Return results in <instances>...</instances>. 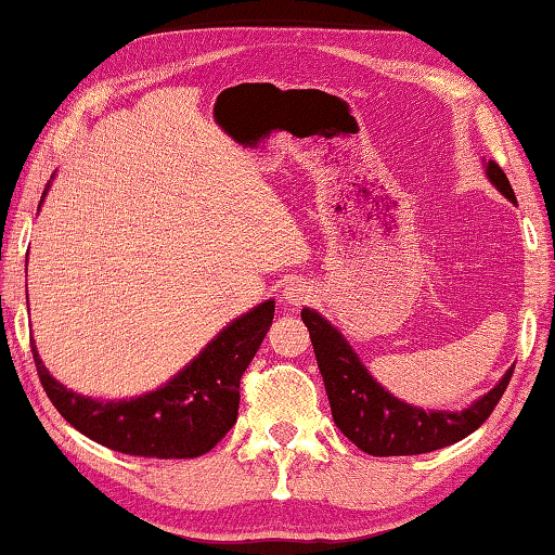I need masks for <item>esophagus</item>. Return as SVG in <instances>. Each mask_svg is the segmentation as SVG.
<instances>
[{
	"instance_id": "obj_1",
	"label": "esophagus",
	"mask_w": 555,
	"mask_h": 555,
	"mask_svg": "<svg viewBox=\"0 0 555 555\" xmlns=\"http://www.w3.org/2000/svg\"><path fill=\"white\" fill-rule=\"evenodd\" d=\"M317 297V287L312 283H307V280H293V283H287L283 289V299L285 305L289 307H299V305H307L309 299Z\"/></svg>"
}]
</instances>
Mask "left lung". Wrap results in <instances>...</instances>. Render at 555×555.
<instances>
[{"label":"left lung","instance_id":"obj_1","mask_svg":"<svg viewBox=\"0 0 555 555\" xmlns=\"http://www.w3.org/2000/svg\"><path fill=\"white\" fill-rule=\"evenodd\" d=\"M485 175L512 204H517L507 175L494 160H485ZM302 322L312 338L319 373L332 404V414L346 439L371 455H416L459 443L492 414L507 390L514 365L490 392L461 412L422 410L402 400L367 373L344 334L317 309H302Z\"/></svg>","mask_w":555,"mask_h":555}]
</instances>
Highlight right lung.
I'll return each mask as SVG.
<instances>
[{
	"instance_id": "right-lung-1",
	"label": "right lung",
	"mask_w": 555,
	"mask_h": 555,
	"mask_svg": "<svg viewBox=\"0 0 555 555\" xmlns=\"http://www.w3.org/2000/svg\"><path fill=\"white\" fill-rule=\"evenodd\" d=\"M272 317L275 302L266 299L223 326L194 361L158 390L131 400H94L67 390L48 373L34 344L31 351L46 395L63 420L87 439L143 459H197L236 424L241 375L266 338Z\"/></svg>"
}]
</instances>
